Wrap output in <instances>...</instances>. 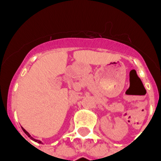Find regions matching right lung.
Here are the masks:
<instances>
[{
    "mask_svg": "<svg viewBox=\"0 0 161 161\" xmlns=\"http://www.w3.org/2000/svg\"><path fill=\"white\" fill-rule=\"evenodd\" d=\"M22 129H23V131L25 132V134H26V135H27L28 137H30V138L32 139V140H33V141H35V142H38V143H41V142H40V141H38V140H35V139H33V137H32V136H31V135H29V133H28V132H27V131H26V130H25L24 128H22Z\"/></svg>",
    "mask_w": 161,
    "mask_h": 161,
    "instance_id": "add662e5",
    "label": "right lung"
}]
</instances>
